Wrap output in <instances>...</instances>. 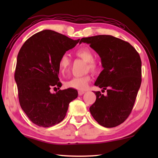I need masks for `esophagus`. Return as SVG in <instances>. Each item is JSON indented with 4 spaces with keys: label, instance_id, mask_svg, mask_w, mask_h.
Returning a JSON list of instances; mask_svg holds the SVG:
<instances>
[{
    "label": "esophagus",
    "instance_id": "esophagus-1",
    "mask_svg": "<svg viewBox=\"0 0 158 158\" xmlns=\"http://www.w3.org/2000/svg\"><path fill=\"white\" fill-rule=\"evenodd\" d=\"M85 93V91H83V90H79V95L81 96L82 95H84Z\"/></svg>",
    "mask_w": 158,
    "mask_h": 158
}]
</instances>
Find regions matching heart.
<instances>
[{"label": "heart", "instance_id": "obj_1", "mask_svg": "<svg viewBox=\"0 0 158 158\" xmlns=\"http://www.w3.org/2000/svg\"><path fill=\"white\" fill-rule=\"evenodd\" d=\"M75 55L87 63V69L95 73L99 70L100 67L94 60V54L89 47H84L79 49L75 52ZM70 59L67 54H63L60 57L58 62V69L60 75L65 76L68 73L70 67ZM90 76L85 75L84 77H73L66 82V86L77 90H85L90 81Z\"/></svg>", "mask_w": 158, "mask_h": 158}]
</instances>
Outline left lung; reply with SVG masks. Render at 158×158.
<instances>
[{
  "label": "left lung",
  "instance_id": "left-lung-1",
  "mask_svg": "<svg viewBox=\"0 0 158 158\" xmlns=\"http://www.w3.org/2000/svg\"><path fill=\"white\" fill-rule=\"evenodd\" d=\"M84 42L98 53L104 68L95 83L106 90V96L95 93L96 100L90 112L102 126L116 127L129 116L141 83V60L132 45L106 35L83 37Z\"/></svg>",
  "mask_w": 158,
  "mask_h": 158
}]
</instances>
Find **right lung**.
Wrapping results in <instances>:
<instances>
[{"instance_id":"obj_1","label":"right lung","mask_w":158,"mask_h":158,"mask_svg":"<svg viewBox=\"0 0 158 158\" xmlns=\"http://www.w3.org/2000/svg\"><path fill=\"white\" fill-rule=\"evenodd\" d=\"M79 42L51 30L42 31L26 40L19 52L15 79L20 106L28 118L49 127L65 118L70 102L78 96L73 89L59 90L58 62L61 56Z\"/></svg>"}]
</instances>
